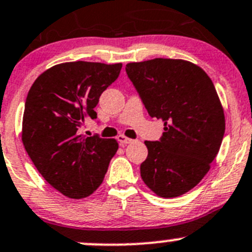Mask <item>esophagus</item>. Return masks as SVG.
<instances>
[{
  "mask_svg": "<svg viewBox=\"0 0 252 252\" xmlns=\"http://www.w3.org/2000/svg\"><path fill=\"white\" fill-rule=\"evenodd\" d=\"M117 140L119 141V144L123 145V146L126 144H130V142L133 141L130 138H126V136H124V135H118L117 136Z\"/></svg>",
  "mask_w": 252,
  "mask_h": 252,
  "instance_id": "esophagus-1",
  "label": "esophagus"
}]
</instances>
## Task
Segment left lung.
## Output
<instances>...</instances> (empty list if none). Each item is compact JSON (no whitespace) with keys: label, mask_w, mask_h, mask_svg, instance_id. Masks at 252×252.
<instances>
[{"label":"left lung","mask_w":252,"mask_h":252,"mask_svg":"<svg viewBox=\"0 0 252 252\" xmlns=\"http://www.w3.org/2000/svg\"><path fill=\"white\" fill-rule=\"evenodd\" d=\"M126 70L150 116L164 122L161 140L145 141L142 180L157 196H180L207 174L222 144L225 118L215 85L184 60L131 62Z\"/></svg>","instance_id":"obj_1"}]
</instances>
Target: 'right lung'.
Segmentation results:
<instances>
[{"instance_id":"obj_1","label":"right lung","mask_w":252,"mask_h":252,"mask_svg":"<svg viewBox=\"0 0 252 252\" xmlns=\"http://www.w3.org/2000/svg\"><path fill=\"white\" fill-rule=\"evenodd\" d=\"M122 63L65 62L48 68L28 93L22 141L51 187L70 199L88 197L102 184L116 139L78 134L101 94L118 78Z\"/></svg>"}]
</instances>
